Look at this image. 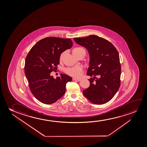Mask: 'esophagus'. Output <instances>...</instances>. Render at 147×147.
Listing matches in <instances>:
<instances>
[{"label":"esophagus","instance_id":"esophagus-1","mask_svg":"<svg viewBox=\"0 0 147 147\" xmlns=\"http://www.w3.org/2000/svg\"><path fill=\"white\" fill-rule=\"evenodd\" d=\"M81 79H77V78H73V80L74 81H81Z\"/></svg>","mask_w":147,"mask_h":147}]
</instances>
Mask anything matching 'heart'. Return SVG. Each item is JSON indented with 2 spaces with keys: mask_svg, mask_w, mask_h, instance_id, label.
<instances>
[{
  "mask_svg": "<svg viewBox=\"0 0 147 147\" xmlns=\"http://www.w3.org/2000/svg\"><path fill=\"white\" fill-rule=\"evenodd\" d=\"M81 51H83L86 54L85 51L84 49L81 47H76L73 49L72 53L73 55L75 56ZM65 52H63L61 53L59 60L61 61L63 58V57L64 56ZM65 72L67 74L70 75L71 76L74 77L76 78H79L82 76L83 74L82 69L79 67H68L65 69Z\"/></svg>",
  "mask_w": 147,
  "mask_h": 147,
  "instance_id": "1",
  "label": "heart"
}]
</instances>
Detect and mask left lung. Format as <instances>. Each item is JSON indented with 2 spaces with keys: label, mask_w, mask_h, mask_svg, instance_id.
I'll return each mask as SVG.
<instances>
[{
  "label": "left lung",
  "mask_w": 147,
  "mask_h": 147,
  "mask_svg": "<svg viewBox=\"0 0 147 147\" xmlns=\"http://www.w3.org/2000/svg\"><path fill=\"white\" fill-rule=\"evenodd\" d=\"M73 39L86 49L90 56L87 75L92 77L83 94L94 104L109 102L121 85V66L117 49L109 40L96 35Z\"/></svg>",
  "instance_id": "obj_1"
}]
</instances>
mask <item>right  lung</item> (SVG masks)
I'll return each instance as SVG.
<instances>
[{"label":"right lung","mask_w":147,"mask_h":147,"mask_svg":"<svg viewBox=\"0 0 147 147\" xmlns=\"http://www.w3.org/2000/svg\"><path fill=\"white\" fill-rule=\"evenodd\" d=\"M72 46L70 38L47 37L36 42L28 52L24 73L32 94L41 102L52 104L64 94L66 83L72 81V77L61 74L55 79L50 73L56 71L61 53Z\"/></svg>","instance_id":"right-lung-1"}]
</instances>
